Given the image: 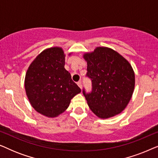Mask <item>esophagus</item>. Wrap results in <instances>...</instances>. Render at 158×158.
Instances as JSON below:
<instances>
[{"label": "esophagus", "mask_w": 158, "mask_h": 158, "mask_svg": "<svg viewBox=\"0 0 158 158\" xmlns=\"http://www.w3.org/2000/svg\"><path fill=\"white\" fill-rule=\"evenodd\" d=\"M77 85H78L80 88H82V82H81V81H78V82H77Z\"/></svg>", "instance_id": "esophagus-1"}]
</instances>
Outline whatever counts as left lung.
<instances>
[{
	"instance_id": "8db88e82",
	"label": "left lung",
	"mask_w": 158,
	"mask_h": 158,
	"mask_svg": "<svg viewBox=\"0 0 158 158\" xmlns=\"http://www.w3.org/2000/svg\"><path fill=\"white\" fill-rule=\"evenodd\" d=\"M86 76L91 80L92 90L85 97L90 110L99 118L120 114L128 104L135 88V73L129 62L117 52L108 47H96L85 53Z\"/></svg>"
}]
</instances>
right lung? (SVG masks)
<instances>
[{"label":"right lung","instance_id":"obj_1","mask_svg":"<svg viewBox=\"0 0 158 158\" xmlns=\"http://www.w3.org/2000/svg\"><path fill=\"white\" fill-rule=\"evenodd\" d=\"M64 57L60 47L45 49L31 62L26 74L24 85L29 102L47 117L63 113L71 99L81 91L64 69Z\"/></svg>","mask_w":158,"mask_h":158}]
</instances>
